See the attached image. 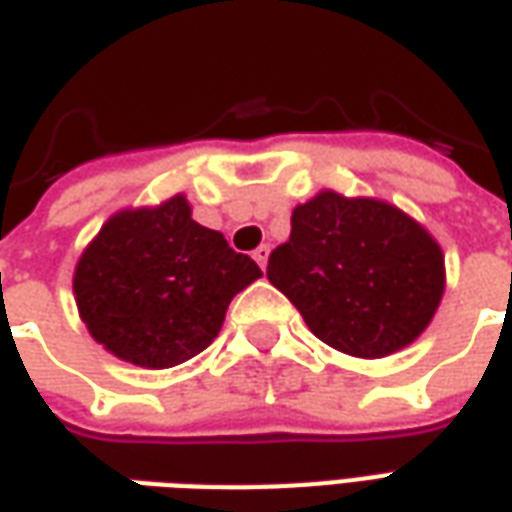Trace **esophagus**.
I'll use <instances>...</instances> for the list:
<instances>
[{
    "label": "esophagus",
    "mask_w": 512,
    "mask_h": 512,
    "mask_svg": "<svg viewBox=\"0 0 512 512\" xmlns=\"http://www.w3.org/2000/svg\"><path fill=\"white\" fill-rule=\"evenodd\" d=\"M268 255H271V246L263 244V246H257L255 255H252V257H255V260H257V266L266 268L268 266Z\"/></svg>",
    "instance_id": "obj_1"
}]
</instances>
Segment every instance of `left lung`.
Segmentation results:
<instances>
[{
	"label": "left lung",
	"mask_w": 512,
	"mask_h": 512,
	"mask_svg": "<svg viewBox=\"0 0 512 512\" xmlns=\"http://www.w3.org/2000/svg\"><path fill=\"white\" fill-rule=\"evenodd\" d=\"M268 282L337 351L381 359L406 348L439 310L447 274L439 241L397 205L332 189L293 208Z\"/></svg>",
	"instance_id": "1"
}]
</instances>
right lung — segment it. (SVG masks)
Segmentation results:
<instances>
[{"label":"right lung","instance_id":"obj_1","mask_svg":"<svg viewBox=\"0 0 512 512\" xmlns=\"http://www.w3.org/2000/svg\"><path fill=\"white\" fill-rule=\"evenodd\" d=\"M263 271L219 230L191 219L183 194L109 216L73 271L79 318L123 362L164 370L213 343L224 312Z\"/></svg>","mask_w":512,"mask_h":512}]
</instances>
